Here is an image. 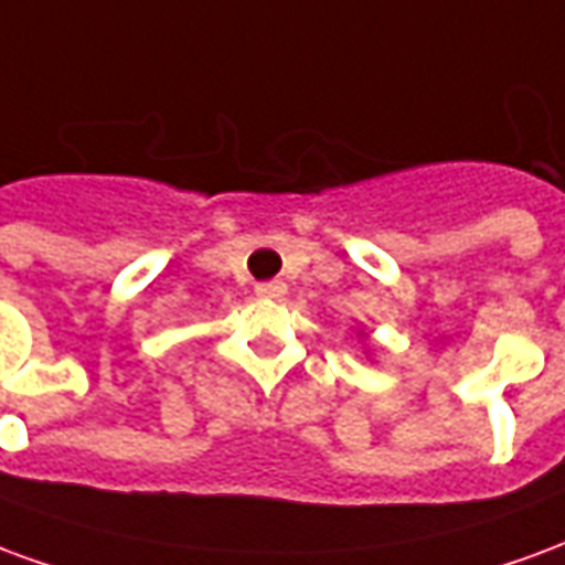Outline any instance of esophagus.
<instances>
[{"instance_id": "obj_1", "label": "esophagus", "mask_w": 565, "mask_h": 565, "mask_svg": "<svg viewBox=\"0 0 565 565\" xmlns=\"http://www.w3.org/2000/svg\"><path fill=\"white\" fill-rule=\"evenodd\" d=\"M284 294H287V284H284V281L257 284V296H263V299H281Z\"/></svg>"}]
</instances>
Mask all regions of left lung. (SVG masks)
Masks as SVG:
<instances>
[{
    "instance_id": "8db88e82",
    "label": "left lung",
    "mask_w": 565,
    "mask_h": 565,
    "mask_svg": "<svg viewBox=\"0 0 565 565\" xmlns=\"http://www.w3.org/2000/svg\"><path fill=\"white\" fill-rule=\"evenodd\" d=\"M356 335H363V339H366V332H363V330H360V332H356Z\"/></svg>"
}]
</instances>
